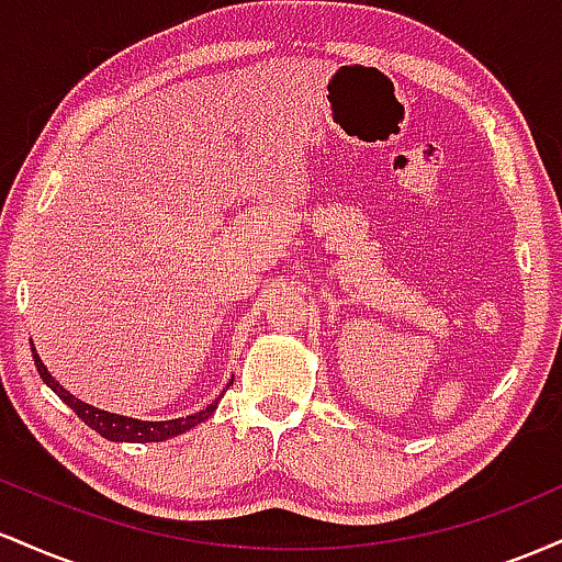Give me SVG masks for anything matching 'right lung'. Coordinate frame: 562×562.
<instances>
[{"mask_svg":"<svg viewBox=\"0 0 562 562\" xmlns=\"http://www.w3.org/2000/svg\"><path fill=\"white\" fill-rule=\"evenodd\" d=\"M31 353H34V364L38 370V375H42L44 383L53 389L57 396L66 402L70 409L76 412V415L81 417L83 423L89 425V428L97 430L102 438H108V441H128V443H150V441H166V438H173L179 434H187V430H192L195 425H200L203 420H209L211 415H214L218 398L214 404H209L205 409L200 412H192V415L187 417H177V420H134V417H126V415H115V412H108V409H100V406H92L87 402H81V398H76L74 393L63 389L57 380L49 375V370L44 367L42 359H38L34 344H31ZM235 380V378H232ZM229 380V383H232Z\"/></svg>","mask_w":562,"mask_h":562,"instance_id":"right-lung-1","label":"right lung"}]
</instances>
